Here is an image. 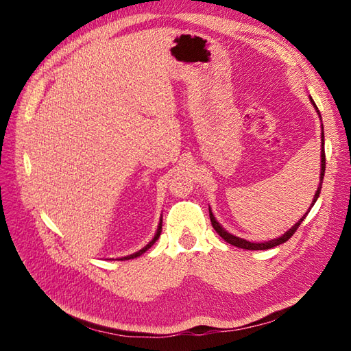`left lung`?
Wrapping results in <instances>:
<instances>
[{"instance_id": "left-lung-1", "label": "left lung", "mask_w": 351, "mask_h": 351, "mask_svg": "<svg viewBox=\"0 0 351 351\" xmlns=\"http://www.w3.org/2000/svg\"><path fill=\"white\" fill-rule=\"evenodd\" d=\"M311 101H312V104L315 105V102H313V99H312V98H311ZM315 108H316V105H315ZM316 110H317V108H316ZM317 112H319V111H317ZM322 129H324V127H322ZM324 174H325V149H324V132H322V151H321V183H319V187H317L316 193H315L312 206L315 205L316 199L319 197L321 187H322V180H324ZM312 206H311V208H312ZM311 208H309V210H311ZM209 218H210L212 227H214V230H215V231L218 232V234H219L222 239H224L227 243L232 244V246L240 247V249H246V250H267V249H272V247H275V246H278V244H282V243H285L287 240H289V239L294 234L295 230L300 227L302 221L306 218V215H304L299 222H297V224H294L289 231L284 232V236H281V237H278V239H275V240H271V241H263V243H250V241H247V240H243V239H240V237H236V236L230 234V232H227L224 228H222V227L219 226V222H217L215 217L212 215L210 209H209Z\"/></svg>"}]
</instances>
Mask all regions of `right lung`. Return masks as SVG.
Here are the masks:
<instances>
[{
	"label": "right lung",
	"instance_id": "1",
	"mask_svg": "<svg viewBox=\"0 0 351 351\" xmlns=\"http://www.w3.org/2000/svg\"><path fill=\"white\" fill-rule=\"evenodd\" d=\"M161 231H162V219L159 221V226H158V230H156V234H155V237L152 239V241L147 244V246H145L142 250H139V252H136V253H133V254H130V256H125V258H121L120 261H127V259H134V258H137V256H141V254H143L147 249L149 247H152V244L159 239V236H161Z\"/></svg>",
	"mask_w": 351,
	"mask_h": 351
}]
</instances>
